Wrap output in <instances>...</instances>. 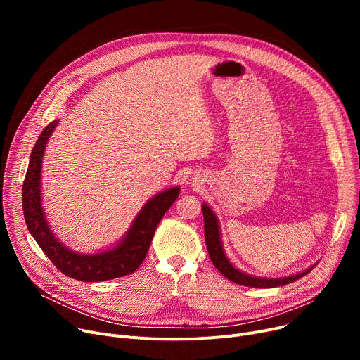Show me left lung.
<instances>
[{"label": "left lung", "instance_id": "left-lung-1", "mask_svg": "<svg viewBox=\"0 0 360 360\" xmlns=\"http://www.w3.org/2000/svg\"><path fill=\"white\" fill-rule=\"evenodd\" d=\"M202 216H204V238L207 243V250H209V255L214 267L231 281L236 283L240 286L247 288H258V289H266V288H277V286H285L289 285L292 281H296L297 278L307 276L314 267L307 269L302 273H296L288 277H278V278H269V277H257L250 276L247 273L240 271L236 269L233 264L224 255L221 238H220V226L217 216L207 204H202Z\"/></svg>", "mask_w": 360, "mask_h": 360}]
</instances>
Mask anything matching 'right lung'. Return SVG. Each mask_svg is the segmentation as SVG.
<instances>
[{
	"label": "right lung",
	"instance_id": "1",
	"mask_svg": "<svg viewBox=\"0 0 360 360\" xmlns=\"http://www.w3.org/2000/svg\"><path fill=\"white\" fill-rule=\"evenodd\" d=\"M56 125L58 120L48 124L41 132L32 150L23 182V213L30 235L53 266L71 278L80 281H105L134 273L147 255L159 221L169 207L176 201L179 186L169 188L150 198L115 248L98 254L74 252L52 233L42 209V159L46 143Z\"/></svg>",
	"mask_w": 360,
	"mask_h": 360
}]
</instances>
